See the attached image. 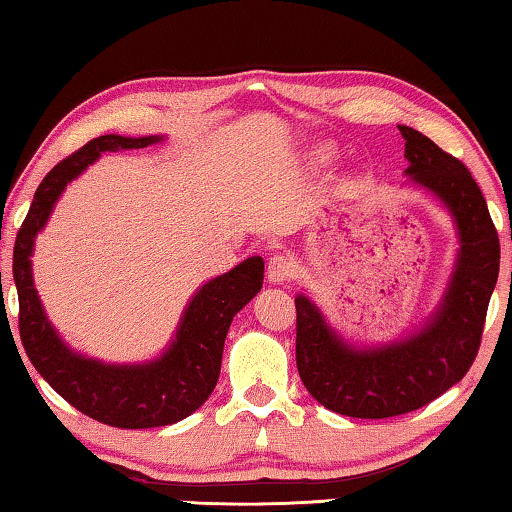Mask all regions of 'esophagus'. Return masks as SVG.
Wrapping results in <instances>:
<instances>
[{"label": "esophagus", "mask_w": 512, "mask_h": 512, "mask_svg": "<svg viewBox=\"0 0 512 512\" xmlns=\"http://www.w3.org/2000/svg\"><path fill=\"white\" fill-rule=\"evenodd\" d=\"M266 277H268V282H273V284L289 282L293 277V262L287 255L275 253L271 259H268Z\"/></svg>", "instance_id": "1"}]
</instances>
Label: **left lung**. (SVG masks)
I'll return each mask as SVG.
<instances>
[{
    "instance_id": "left-lung-1",
    "label": "left lung",
    "mask_w": 512,
    "mask_h": 512,
    "mask_svg": "<svg viewBox=\"0 0 512 512\" xmlns=\"http://www.w3.org/2000/svg\"><path fill=\"white\" fill-rule=\"evenodd\" d=\"M411 183L454 216L461 250L445 296L420 332L375 348L343 341L307 296H296V363L309 395L348 418L381 420L420 409L458 384L479 352L499 275V237L472 173L427 135L397 126Z\"/></svg>"
}]
</instances>
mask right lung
I'll return each mask as SVG.
<instances>
[{
  "label": "right lung",
  "mask_w": 512,
  "mask_h": 512,
  "mask_svg": "<svg viewBox=\"0 0 512 512\" xmlns=\"http://www.w3.org/2000/svg\"><path fill=\"white\" fill-rule=\"evenodd\" d=\"M160 140V135H101L58 162L33 196L13 248L20 339L29 361L74 409L119 429L164 427L205 404L219 381L223 343L232 318L257 296L264 282L262 257H248L232 271L205 282L189 300L169 348L153 361L124 366L103 363L74 352L60 339L33 287L31 255L36 235L45 228L69 180L81 176L101 153L144 149Z\"/></svg>",
  "instance_id": "add662e5"
}]
</instances>
